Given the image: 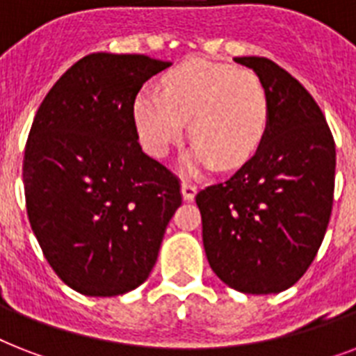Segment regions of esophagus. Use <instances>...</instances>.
Returning a JSON list of instances; mask_svg holds the SVG:
<instances>
[{
    "mask_svg": "<svg viewBox=\"0 0 356 356\" xmlns=\"http://www.w3.org/2000/svg\"><path fill=\"white\" fill-rule=\"evenodd\" d=\"M181 192H183L184 200L192 201L195 197V194H197V186L190 183V181H183V184H181Z\"/></svg>",
    "mask_w": 356,
    "mask_h": 356,
    "instance_id": "esophagus-1",
    "label": "esophagus"
}]
</instances>
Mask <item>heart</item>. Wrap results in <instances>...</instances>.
Listing matches in <instances>:
<instances>
[{"label":"heart","mask_w":356,"mask_h":356,"mask_svg":"<svg viewBox=\"0 0 356 356\" xmlns=\"http://www.w3.org/2000/svg\"><path fill=\"white\" fill-rule=\"evenodd\" d=\"M188 120L195 138L186 155L188 170L216 164L233 170L245 164L264 140L268 92L251 70L190 58L162 77V92L145 86L134 96V127L149 155H168L183 138Z\"/></svg>","instance_id":"1"}]
</instances>
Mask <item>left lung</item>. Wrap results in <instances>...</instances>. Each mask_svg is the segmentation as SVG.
Returning <instances> with one entry per match:
<instances>
[{"mask_svg": "<svg viewBox=\"0 0 356 356\" xmlns=\"http://www.w3.org/2000/svg\"><path fill=\"white\" fill-rule=\"evenodd\" d=\"M270 102L262 144L225 183L195 195L212 271L243 293H279L303 277L332 211L337 149L325 116L298 79L264 57H236Z\"/></svg>", "mask_w": 356, "mask_h": 356, "instance_id": "1", "label": "left lung"}]
</instances>
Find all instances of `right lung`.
<instances>
[{"label": "right lung", "mask_w": 356, "mask_h": 356, "mask_svg": "<svg viewBox=\"0 0 356 356\" xmlns=\"http://www.w3.org/2000/svg\"><path fill=\"white\" fill-rule=\"evenodd\" d=\"M172 66L92 53L44 97L25 144L27 216L42 253L75 292L111 298L149 277L181 184L138 144L133 102Z\"/></svg>", "instance_id": "right-lung-1"}]
</instances>
